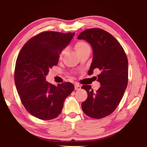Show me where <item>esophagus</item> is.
<instances>
[{"mask_svg":"<svg viewBox=\"0 0 147 147\" xmlns=\"http://www.w3.org/2000/svg\"><path fill=\"white\" fill-rule=\"evenodd\" d=\"M74 89H75V90H80L81 89V86H80L79 84L76 83L74 84Z\"/></svg>","mask_w":147,"mask_h":147,"instance_id":"1","label":"esophagus"}]
</instances>
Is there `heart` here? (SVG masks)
Returning a JSON list of instances; mask_svg holds the SVG:
<instances>
[{
  "label": "heart",
  "instance_id": "obj_1",
  "mask_svg": "<svg viewBox=\"0 0 147 147\" xmlns=\"http://www.w3.org/2000/svg\"><path fill=\"white\" fill-rule=\"evenodd\" d=\"M74 47H75V49L77 51V53H78L79 54L81 53H82L84 51H85V50L88 49H90L89 45L86 42L84 41H77L75 43V45H74ZM65 49H63L61 51V53H60V54H59V58H62V56H63V54H65Z\"/></svg>",
  "mask_w": 147,
  "mask_h": 147
}]
</instances>
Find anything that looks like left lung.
I'll return each instance as SVG.
<instances>
[{"label": "left lung", "mask_w": 147, "mask_h": 147, "mask_svg": "<svg viewBox=\"0 0 147 147\" xmlns=\"http://www.w3.org/2000/svg\"><path fill=\"white\" fill-rule=\"evenodd\" d=\"M78 39H84L93 49V61L89 72L100 71L97 81L100 87L93 91L91 86L84 85L88 98L82 103L86 115L101 119L110 115L120 103L128 85V58L123 47L112 35L102 29H87L80 34Z\"/></svg>", "instance_id": "left-lung-1"}]
</instances>
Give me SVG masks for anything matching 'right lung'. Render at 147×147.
Wrapping results in <instances>:
<instances>
[{
  "mask_svg": "<svg viewBox=\"0 0 147 147\" xmlns=\"http://www.w3.org/2000/svg\"><path fill=\"white\" fill-rule=\"evenodd\" d=\"M74 33L43 32L29 39L17 57L14 80L21 102L28 112L41 120H51L61 113L65 98L74 91L70 82L49 84L45 76L57 65L61 51Z\"/></svg>",
  "mask_w": 147,
  "mask_h": 147,
  "instance_id": "1",
  "label": "right lung"
}]
</instances>
